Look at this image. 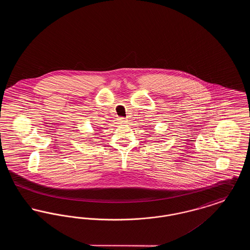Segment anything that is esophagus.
Instances as JSON below:
<instances>
[{
    "label": "esophagus",
    "instance_id": "esophagus-1",
    "mask_svg": "<svg viewBox=\"0 0 250 250\" xmlns=\"http://www.w3.org/2000/svg\"><path fill=\"white\" fill-rule=\"evenodd\" d=\"M119 121L122 124H125V123H126V118H125V117H120Z\"/></svg>",
    "mask_w": 250,
    "mask_h": 250
}]
</instances>
